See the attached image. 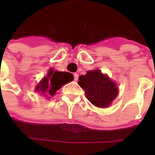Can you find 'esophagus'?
<instances>
[{
	"mask_svg": "<svg viewBox=\"0 0 155 155\" xmlns=\"http://www.w3.org/2000/svg\"><path fill=\"white\" fill-rule=\"evenodd\" d=\"M73 76H74V80L78 81V73H74Z\"/></svg>",
	"mask_w": 155,
	"mask_h": 155,
	"instance_id": "obj_1",
	"label": "esophagus"
}]
</instances>
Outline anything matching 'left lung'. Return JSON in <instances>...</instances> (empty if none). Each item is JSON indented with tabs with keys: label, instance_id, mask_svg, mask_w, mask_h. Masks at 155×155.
<instances>
[{
	"label": "left lung",
	"instance_id": "8db88e82",
	"mask_svg": "<svg viewBox=\"0 0 155 155\" xmlns=\"http://www.w3.org/2000/svg\"><path fill=\"white\" fill-rule=\"evenodd\" d=\"M78 84L84 89L87 99L98 108H107L118 95L116 83L100 70L88 71L78 78Z\"/></svg>",
	"mask_w": 155,
	"mask_h": 155
}]
</instances>
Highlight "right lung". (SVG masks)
<instances>
[{"instance_id": "add662e5", "label": "right lung", "mask_w": 155, "mask_h": 155, "mask_svg": "<svg viewBox=\"0 0 155 155\" xmlns=\"http://www.w3.org/2000/svg\"><path fill=\"white\" fill-rule=\"evenodd\" d=\"M73 75L70 72L58 71L50 69L47 75L42 78L35 88V91L44 96H53L63 85L73 80Z\"/></svg>"}]
</instances>
